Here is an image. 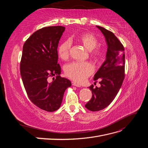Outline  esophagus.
Instances as JSON below:
<instances>
[{"mask_svg": "<svg viewBox=\"0 0 148 148\" xmlns=\"http://www.w3.org/2000/svg\"><path fill=\"white\" fill-rule=\"evenodd\" d=\"M71 83H72V85H73V86H77V87H82L81 84L77 83V82H71Z\"/></svg>", "mask_w": 148, "mask_h": 148, "instance_id": "obj_1", "label": "esophagus"}]
</instances>
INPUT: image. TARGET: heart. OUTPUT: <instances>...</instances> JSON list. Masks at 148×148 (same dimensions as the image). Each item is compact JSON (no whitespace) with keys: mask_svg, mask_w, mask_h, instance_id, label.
<instances>
[{"mask_svg":"<svg viewBox=\"0 0 148 148\" xmlns=\"http://www.w3.org/2000/svg\"><path fill=\"white\" fill-rule=\"evenodd\" d=\"M79 42L84 46L88 51H91L92 57L96 61L101 60L104 55V52L97 46V40L92 33H84L77 38ZM71 42L66 41L62 42L58 47V54L63 60H66L70 56ZM94 71L92 65L88 62H74L66 65L65 68V73L67 77L77 83L84 82Z\"/></svg>","mask_w":148,"mask_h":148,"instance_id":"obj_1","label":"heart"}]
</instances>
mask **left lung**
<instances>
[{"mask_svg":"<svg viewBox=\"0 0 148 148\" xmlns=\"http://www.w3.org/2000/svg\"><path fill=\"white\" fill-rule=\"evenodd\" d=\"M106 38L107 45L106 59L95 75L94 80L101 79L99 88L89 87L92 97L85 105L91 111L105 109L115 99L122 86L125 78V52L122 44L111 31L96 26Z\"/></svg>","mask_w":148,"mask_h":148,"instance_id":"obj_1","label":"left lung"}]
</instances>
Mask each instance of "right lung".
I'll return each mask as SVG.
<instances>
[{
  "label": "right lung",
  "instance_id": "right-lung-1",
  "mask_svg": "<svg viewBox=\"0 0 148 148\" xmlns=\"http://www.w3.org/2000/svg\"><path fill=\"white\" fill-rule=\"evenodd\" d=\"M65 28L48 26L34 32L23 47L20 62L22 81L31 101L42 110L53 112L60 108L65 91L71 86L60 76L57 47ZM56 75L53 81L49 78Z\"/></svg>",
  "mask_w": 148,
  "mask_h": 148
}]
</instances>
